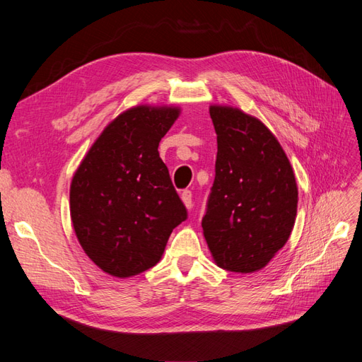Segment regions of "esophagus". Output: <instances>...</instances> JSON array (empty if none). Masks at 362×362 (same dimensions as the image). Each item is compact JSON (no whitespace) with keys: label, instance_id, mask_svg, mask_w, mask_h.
I'll list each match as a JSON object with an SVG mask.
<instances>
[{"label":"esophagus","instance_id":"esophagus-1","mask_svg":"<svg viewBox=\"0 0 362 362\" xmlns=\"http://www.w3.org/2000/svg\"><path fill=\"white\" fill-rule=\"evenodd\" d=\"M181 199L184 202V205L187 208H192V192L190 190H184L181 193Z\"/></svg>","mask_w":362,"mask_h":362}]
</instances>
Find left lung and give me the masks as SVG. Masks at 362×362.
Masks as SVG:
<instances>
[{"instance_id":"1","label":"left lung","mask_w":362,"mask_h":362,"mask_svg":"<svg viewBox=\"0 0 362 362\" xmlns=\"http://www.w3.org/2000/svg\"><path fill=\"white\" fill-rule=\"evenodd\" d=\"M210 116L217 157L204 237L218 267L257 272L293 231L298 184L286 152L259 119L226 105H211Z\"/></svg>"}]
</instances>
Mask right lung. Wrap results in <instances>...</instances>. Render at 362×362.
Wrapping results in <instances>:
<instances>
[{"instance_id": "obj_1", "label": "right lung", "mask_w": 362, "mask_h": 362, "mask_svg": "<svg viewBox=\"0 0 362 362\" xmlns=\"http://www.w3.org/2000/svg\"><path fill=\"white\" fill-rule=\"evenodd\" d=\"M178 107L137 105L108 124L71 182L76 238L95 264L116 278L160 261L187 210L158 154Z\"/></svg>"}]
</instances>
